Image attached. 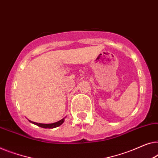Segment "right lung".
<instances>
[{"mask_svg":"<svg viewBox=\"0 0 158 158\" xmlns=\"http://www.w3.org/2000/svg\"><path fill=\"white\" fill-rule=\"evenodd\" d=\"M64 120H65V118H63L62 120L58 121V122L54 123H51V124H43V123H38L35 122H33V121L29 120L30 123H33V124H35L38 126H39L40 127H43V128H55V127H57L58 126H60L64 123Z\"/></svg>","mask_w":158,"mask_h":158,"instance_id":"1","label":"right lung"}]
</instances>
